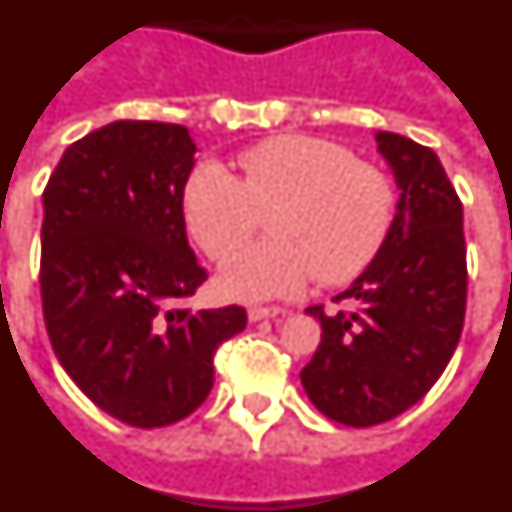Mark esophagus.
Returning <instances> with one entry per match:
<instances>
[{
  "label": "esophagus",
  "mask_w": 512,
  "mask_h": 512,
  "mask_svg": "<svg viewBox=\"0 0 512 512\" xmlns=\"http://www.w3.org/2000/svg\"><path fill=\"white\" fill-rule=\"evenodd\" d=\"M283 315L281 307H252L247 312L249 322H260V320H268V317H278Z\"/></svg>",
  "instance_id": "1"
}]
</instances>
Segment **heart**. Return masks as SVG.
Segmentation results:
<instances>
[{"instance_id": "1", "label": "heart", "mask_w": 512, "mask_h": 512, "mask_svg": "<svg viewBox=\"0 0 512 512\" xmlns=\"http://www.w3.org/2000/svg\"><path fill=\"white\" fill-rule=\"evenodd\" d=\"M242 176L203 163L184 187V218L205 255L226 263L271 213V239L231 260L218 289L239 302L294 296L312 276L362 273L393 226V184L372 163L307 135L265 140L239 156Z\"/></svg>"}]
</instances>
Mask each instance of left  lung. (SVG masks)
Instances as JSON below:
<instances>
[{
	"instance_id": "8db88e82",
	"label": "left lung",
	"mask_w": 512,
	"mask_h": 512,
	"mask_svg": "<svg viewBox=\"0 0 512 512\" xmlns=\"http://www.w3.org/2000/svg\"><path fill=\"white\" fill-rule=\"evenodd\" d=\"M377 153L401 192L390 234L375 260L325 315L302 385L315 409L346 427L390 422L440 380L466 315L463 205L435 150L377 132Z\"/></svg>"
}]
</instances>
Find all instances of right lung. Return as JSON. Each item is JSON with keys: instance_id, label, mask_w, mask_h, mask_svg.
<instances>
[{"instance_id": "right-lung-1", "label": "right lung", "mask_w": 512, "mask_h": 512, "mask_svg": "<svg viewBox=\"0 0 512 512\" xmlns=\"http://www.w3.org/2000/svg\"><path fill=\"white\" fill-rule=\"evenodd\" d=\"M190 130L111 122L64 150L44 190L41 299L51 346L77 388L130 427L190 416L242 307H182L208 278L187 242Z\"/></svg>"}]
</instances>
